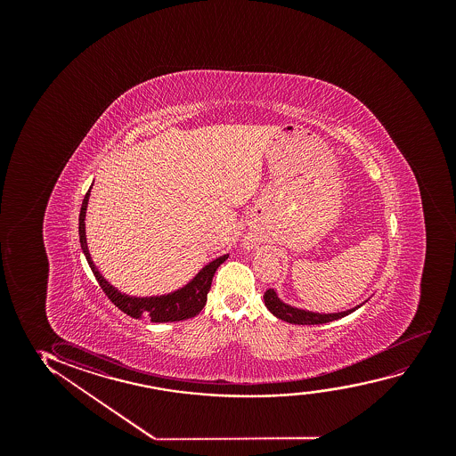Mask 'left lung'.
<instances>
[{
    "instance_id": "1",
    "label": "left lung",
    "mask_w": 456,
    "mask_h": 456,
    "mask_svg": "<svg viewBox=\"0 0 456 456\" xmlns=\"http://www.w3.org/2000/svg\"><path fill=\"white\" fill-rule=\"evenodd\" d=\"M265 299V305L268 306L269 312L274 314L275 318L281 319V321H287L289 324H299V325H316L325 324V322H331V321H337V319L344 318L352 312H355L356 308H360L362 305L355 306V308H350L346 312L339 313H314L308 312V310H300L296 306L288 305L285 302H281V297L277 296L273 288H269L268 291L263 296Z\"/></svg>"
}]
</instances>
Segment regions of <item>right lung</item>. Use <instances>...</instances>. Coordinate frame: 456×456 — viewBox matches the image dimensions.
Here are the masks:
<instances>
[{
	"mask_svg": "<svg viewBox=\"0 0 456 456\" xmlns=\"http://www.w3.org/2000/svg\"><path fill=\"white\" fill-rule=\"evenodd\" d=\"M90 190L92 187L88 188L86 198L82 200L81 213H79V241L90 269L94 271V275L107 297L127 316L135 319H150L151 322H175V321L194 318L196 314H200V310L206 305L207 293L212 287L213 275L219 268V265L224 263L229 256L225 254L208 263L198 274L194 275L193 281H188L185 287L173 293L151 296V297H135L129 294L119 293L117 288L102 277L88 252L87 238H86V212H87Z\"/></svg>",
	"mask_w": 456,
	"mask_h": 456,
	"instance_id": "right-lung-1",
	"label": "right lung"
}]
</instances>
